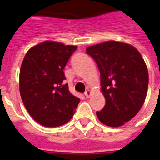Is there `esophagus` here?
Listing matches in <instances>:
<instances>
[{"label":"esophagus","mask_w":160,"mask_h":160,"mask_svg":"<svg viewBox=\"0 0 160 160\" xmlns=\"http://www.w3.org/2000/svg\"><path fill=\"white\" fill-rule=\"evenodd\" d=\"M91 93H92V92H91L90 90L86 91V92H85V96H86V98H90Z\"/></svg>","instance_id":"obj_1"}]
</instances>
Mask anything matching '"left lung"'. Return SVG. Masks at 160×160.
<instances>
[{
  "label": "left lung",
  "mask_w": 160,
  "mask_h": 160,
  "mask_svg": "<svg viewBox=\"0 0 160 160\" xmlns=\"http://www.w3.org/2000/svg\"><path fill=\"white\" fill-rule=\"evenodd\" d=\"M100 72L105 105L98 118L110 127H119L137 114L144 104L148 71L140 52L124 42L108 41L87 48Z\"/></svg>",
  "instance_id": "obj_1"
}]
</instances>
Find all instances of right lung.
Returning <instances> with one entry per match:
<instances>
[{
	"instance_id": "add662e5",
	"label": "right lung",
	"mask_w": 160,
	"mask_h": 160,
	"mask_svg": "<svg viewBox=\"0 0 160 160\" xmlns=\"http://www.w3.org/2000/svg\"><path fill=\"white\" fill-rule=\"evenodd\" d=\"M76 46L45 41L27 51L19 72V92L37 122L58 127L72 118L80 98L68 90L64 68Z\"/></svg>"
}]
</instances>
